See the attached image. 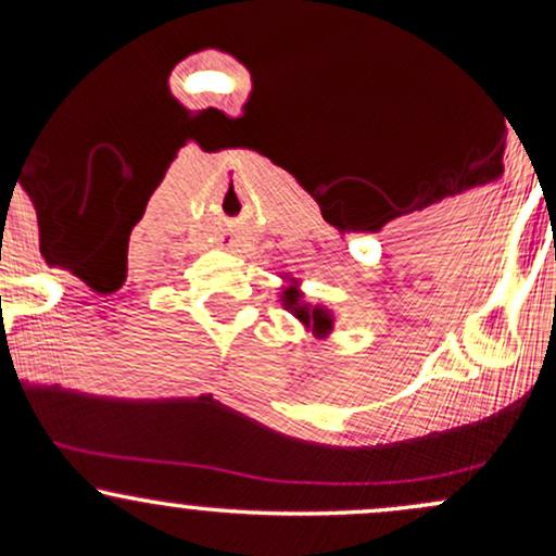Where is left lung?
Wrapping results in <instances>:
<instances>
[{
  "label": "left lung",
  "mask_w": 556,
  "mask_h": 556,
  "mask_svg": "<svg viewBox=\"0 0 556 556\" xmlns=\"http://www.w3.org/2000/svg\"><path fill=\"white\" fill-rule=\"evenodd\" d=\"M285 305H287V308H292V314H295V318H300L305 327H314L318 337L329 334V331H331V324H334V318H331L329 311L321 308V305L311 308L308 303H300V295L295 290H292V287H290V290H285Z\"/></svg>",
  "instance_id": "left-lung-1"
}]
</instances>
